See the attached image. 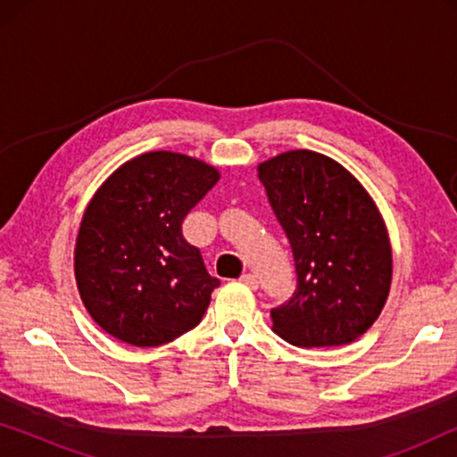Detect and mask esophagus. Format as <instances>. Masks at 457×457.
I'll use <instances>...</instances> for the list:
<instances>
[{"label":"esophagus","mask_w":457,"mask_h":457,"mask_svg":"<svg viewBox=\"0 0 457 457\" xmlns=\"http://www.w3.org/2000/svg\"><path fill=\"white\" fill-rule=\"evenodd\" d=\"M239 280H241L243 285H247L249 289H258V278H255L253 274H249V272H247V274H243V277H241Z\"/></svg>","instance_id":"esophagus-1"}]
</instances>
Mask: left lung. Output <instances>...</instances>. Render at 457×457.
<instances>
[{
    "mask_svg": "<svg viewBox=\"0 0 457 457\" xmlns=\"http://www.w3.org/2000/svg\"><path fill=\"white\" fill-rule=\"evenodd\" d=\"M291 243L297 285L272 308L274 330L297 347L347 345L377 320L391 287L389 235L372 197L327 155L295 149L258 166Z\"/></svg>",
    "mask_w": 457,
    "mask_h": 457,
    "instance_id": "8db88e82",
    "label": "left lung"
}]
</instances>
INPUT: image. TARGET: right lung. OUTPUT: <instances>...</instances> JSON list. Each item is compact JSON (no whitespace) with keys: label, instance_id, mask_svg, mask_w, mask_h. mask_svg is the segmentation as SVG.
<instances>
[{"label":"right lung","instance_id":"add662e5","mask_svg":"<svg viewBox=\"0 0 457 457\" xmlns=\"http://www.w3.org/2000/svg\"><path fill=\"white\" fill-rule=\"evenodd\" d=\"M218 179L189 155L149 152L99 187L80 222L74 274L105 333L155 347L202 322L220 280L183 237V220Z\"/></svg>","mask_w":457,"mask_h":457}]
</instances>
